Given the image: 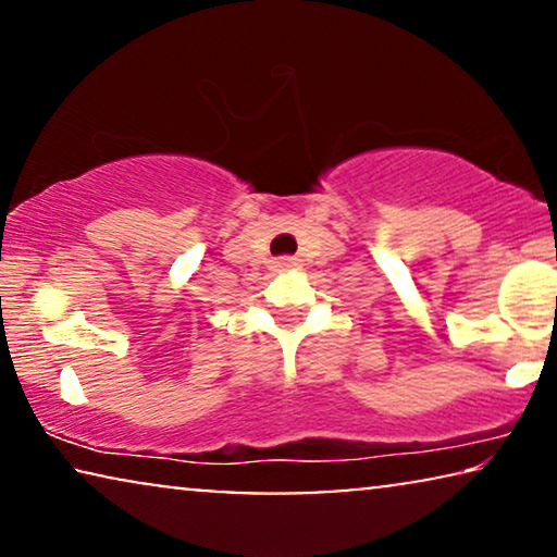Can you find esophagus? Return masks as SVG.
<instances>
[{
    "mask_svg": "<svg viewBox=\"0 0 557 557\" xmlns=\"http://www.w3.org/2000/svg\"><path fill=\"white\" fill-rule=\"evenodd\" d=\"M294 265H296V258L284 256V258H278L276 263H273V269H276V271H288V269H294Z\"/></svg>",
    "mask_w": 557,
    "mask_h": 557,
    "instance_id": "obj_1",
    "label": "esophagus"
}]
</instances>
